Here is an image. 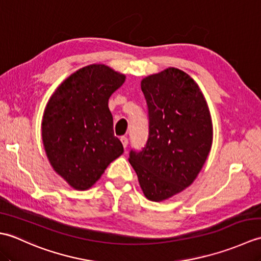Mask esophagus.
Segmentation results:
<instances>
[{
	"instance_id": "1",
	"label": "esophagus",
	"mask_w": 261,
	"mask_h": 261,
	"mask_svg": "<svg viewBox=\"0 0 261 261\" xmlns=\"http://www.w3.org/2000/svg\"><path fill=\"white\" fill-rule=\"evenodd\" d=\"M121 142H122V145H123V147L126 148L127 143H129V140H127L126 137H121Z\"/></svg>"
}]
</instances>
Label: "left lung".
I'll return each instance as SVG.
<instances>
[{"instance_id":"obj_1","label":"left lung","mask_w":261,"mask_h":261,"mask_svg":"<svg viewBox=\"0 0 261 261\" xmlns=\"http://www.w3.org/2000/svg\"><path fill=\"white\" fill-rule=\"evenodd\" d=\"M148 107L149 135L129 162L141 190L159 202L185 190L196 178L212 146L213 129L206 101L184 71L170 67L141 81Z\"/></svg>"}]
</instances>
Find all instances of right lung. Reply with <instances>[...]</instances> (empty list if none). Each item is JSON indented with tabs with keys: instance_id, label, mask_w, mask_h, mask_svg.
I'll return each mask as SVG.
<instances>
[{
	"instance_id": "right-lung-1",
	"label": "right lung",
	"mask_w": 261,
	"mask_h": 261,
	"mask_svg": "<svg viewBox=\"0 0 261 261\" xmlns=\"http://www.w3.org/2000/svg\"><path fill=\"white\" fill-rule=\"evenodd\" d=\"M124 81V75L108 66L90 65L65 80L49 99L42 119L43 146L55 171L75 190L95 184L123 153L108 103Z\"/></svg>"
}]
</instances>
